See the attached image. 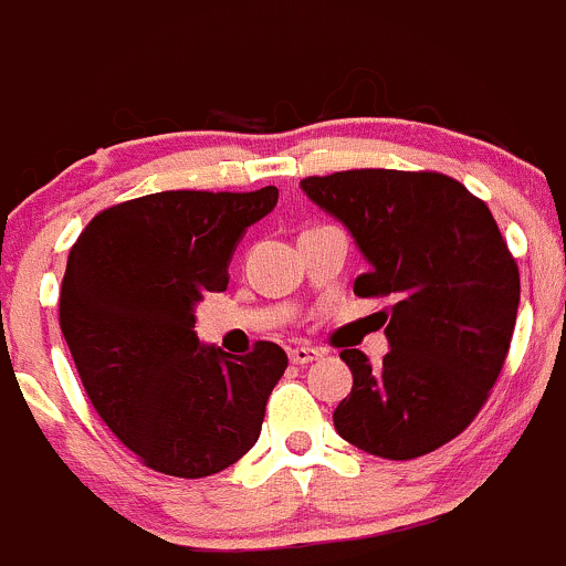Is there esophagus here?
<instances>
[{
    "label": "esophagus",
    "mask_w": 566,
    "mask_h": 566,
    "mask_svg": "<svg viewBox=\"0 0 566 566\" xmlns=\"http://www.w3.org/2000/svg\"><path fill=\"white\" fill-rule=\"evenodd\" d=\"M287 356L293 365H310V361L321 359L323 354L317 348H312V345H295V348L287 350Z\"/></svg>",
    "instance_id": "1"
}]
</instances>
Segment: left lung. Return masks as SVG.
<instances>
[{"mask_svg":"<svg viewBox=\"0 0 566 566\" xmlns=\"http://www.w3.org/2000/svg\"><path fill=\"white\" fill-rule=\"evenodd\" d=\"M301 190L348 229L370 265L354 293L395 295L381 367L356 348L339 354L354 387L334 429L381 459L437 451L484 406L517 321L520 271L490 207L431 171H339Z\"/></svg>","mask_w":566,"mask_h":566,"instance_id":"8db88e82","label":"left lung"}]
</instances>
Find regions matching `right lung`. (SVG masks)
I'll return each mask as SVG.
<instances>
[{"instance_id": "1", "label": "right lung", "mask_w": 566, "mask_h": 566, "mask_svg": "<svg viewBox=\"0 0 566 566\" xmlns=\"http://www.w3.org/2000/svg\"><path fill=\"white\" fill-rule=\"evenodd\" d=\"M254 193L166 190L98 212L74 243L60 328L98 417L151 470L221 473L254 448L287 367L276 343L232 359L205 345L196 304L229 284L234 249L276 207Z\"/></svg>"}]
</instances>
